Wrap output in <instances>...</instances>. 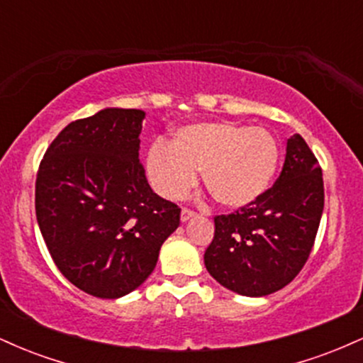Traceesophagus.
<instances>
[{
    "label": "esophagus",
    "instance_id": "1",
    "mask_svg": "<svg viewBox=\"0 0 363 363\" xmlns=\"http://www.w3.org/2000/svg\"><path fill=\"white\" fill-rule=\"evenodd\" d=\"M193 216H196V213L193 210H189V208H182L181 211V220L182 222H187L189 218H193Z\"/></svg>",
    "mask_w": 363,
    "mask_h": 363
}]
</instances>
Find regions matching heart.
<instances>
[{"instance_id": "heart-1", "label": "heart", "mask_w": 363, "mask_h": 363, "mask_svg": "<svg viewBox=\"0 0 363 363\" xmlns=\"http://www.w3.org/2000/svg\"><path fill=\"white\" fill-rule=\"evenodd\" d=\"M280 162L269 131L235 123H198L179 128L170 145L157 141L147 157L150 181L162 196L181 198L201 172L218 205L240 208L266 193Z\"/></svg>"}]
</instances>
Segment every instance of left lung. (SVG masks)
Instances as JSON below:
<instances>
[{
	"mask_svg": "<svg viewBox=\"0 0 363 363\" xmlns=\"http://www.w3.org/2000/svg\"><path fill=\"white\" fill-rule=\"evenodd\" d=\"M323 208V170L306 140L294 135L277 182L251 205L213 218L208 273L247 297L281 290L309 259Z\"/></svg>",
	"mask_w": 363,
	"mask_h": 363,
	"instance_id": "left-lung-1",
	"label": "left lung"
}]
</instances>
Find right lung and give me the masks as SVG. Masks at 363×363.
I'll return each mask as SVG.
<instances>
[{
  "instance_id": "right-lung-1",
  "label": "right lung",
  "mask_w": 363,
  "mask_h": 363,
  "mask_svg": "<svg viewBox=\"0 0 363 363\" xmlns=\"http://www.w3.org/2000/svg\"><path fill=\"white\" fill-rule=\"evenodd\" d=\"M143 118L140 109H104L73 121L37 170V223L54 264L99 298L138 289L181 220V208L153 193L145 177Z\"/></svg>"
}]
</instances>
